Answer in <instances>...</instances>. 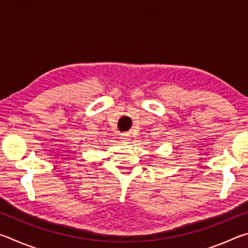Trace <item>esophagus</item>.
<instances>
[{
  "mask_svg": "<svg viewBox=\"0 0 248 248\" xmlns=\"http://www.w3.org/2000/svg\"><path fill=\"white\" fill-rule=\"evenodd\" d=\"M120 139H121V141L124 142V143H129V141L131 140L130 139V136L128 133H124V134H121V137H120Z\"/></svg>",
  "mask_w": 248,
  "mask_h": 248,
  "instance_id": "34e87169",
  "label": "esophagus"
}]
</instances>
